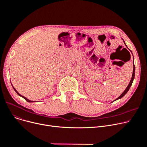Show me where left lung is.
I'll return each instance as SVG.
<instances>
[{"instance_id": "8db88e82", "label": "left lung", "mask_w": 147, "mask_h": 147, "mask_svg": "<svg viewBox=\"0 0 147 147\" xmlns=\"http://www.w3.org/2000/svg\"><path fill=\"white\" fill-rule=\"evenodd\" d=\"M122 40H123V42H124V43H125V46H126V47L128 49V47H127V46H126V43H125L124 40H123V39H122ZM130 50V51H131V53H132V51H131V50ZM132 55H133V54H132ZM133 57H134V56H133ZM133 66H134V67H133V74H132V78H131V81H130V82H129V85H127V87L126 88L125 90V91L122 93V94L120 95V96L118 98H117L116 99H115L113 102H114L115 101H116V100H117L122 98L125 96V95L127 92V91H129V88H131V85H132V82H133V81H134V78H135V65H134V61H133Z\"/></svg>"}]
</instances>
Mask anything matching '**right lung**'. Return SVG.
<instances>
[{"mask_svg": "<svg viewBox=\"0 0 147 147\" xmlns=\"http://www.w3.org/2000/svg\"><path fill=\"white\" fill-rule=\"evenodd\" d=\"M12 87H13V90L15 91V92L17 93V94H18V96H21V97H22V98H24L26 101H28V102H38V101H31V100H28V98H26V97H24V96H22V95H21L18 91H17L15 89V88L13 87V85H12Z\"/></svg>", "mask_w": 147, "mask_h": 147, "instance_id": "obj_1", "label": "right lung"}]
</instances>
